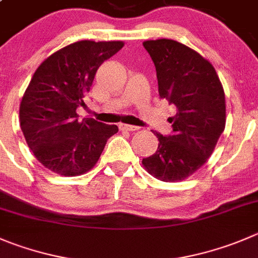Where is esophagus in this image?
Here are the masks:
<instances>
[{
  "mask_svg": "<svg viewBox=\"0 0 258 258\" xmlns=\"http://www.w3.org/2000/svg\"><path fill=\"white\" fill-rule=\"evenodd\" d=\"M119 128L124 130V131H137V130H139V127H137V126H132V124L121 123V124H119Z\"/></svg>",
  "mask_w": 258,
  "mask_h": 258,
  "instance_id": "esophagus-1",
  "label": "esophagus"
}]
</instances>
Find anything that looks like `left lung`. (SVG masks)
Segmentation results:
<instances>
[{
  "instance_id": "1",
  "label": "left lung",
  "mask_w": 258,
  "mask_h": 258,
  "mask_svg": "<svg viewBox=\"0 0 258 258\" xmlns=\"http://www.w3.org/2000/svg\"><path fill=\"white\" fill-rule=\"evenodd\" d=\"M156 70L159 96L177 107L173 132H155L158 150L143 159L163 182L182 180L205 164L225 128V95L215 69L199 53L172 39L143 43Z\"/></svg>"
}]
</instances>
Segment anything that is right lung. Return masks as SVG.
Wrapping results in <instances>:
<instances>
[{"label":"right lung","instance_id":"right-lung-1","mask_svg":"<svg viewBox=\"0 0 258 258\" xmlns=\"http://www.w3.org/2000/svg\"><path fill=\"white\" fill-rule=\"evenodd\" d=\"M123 47L122 42L80 40L50 54L34 72L20 104L26 144L45 168L61 175H80L96 164L115 124L93 118L79 122L85 94L96 70Z\"/></svg>","mask_w":258,"mask_h":258}]
</instances>
